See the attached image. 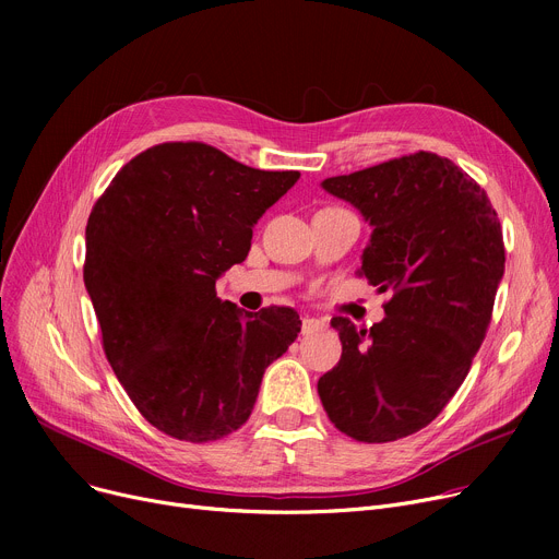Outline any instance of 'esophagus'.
<instances>
[{
  "mask_svg": "<svg viewBox=\"0 0 559 559\" xmlns=\"http://www.w3.org/2000/svg\"><path fill=\"white\" fill-rule=\"evenodd\" d=\"M324 329V321H319L314 317H304L301 319V335H310L314 331H321Z\"/></svg>",
  "mask_w": 559,
  "mask_h": 559,
  "instance_id": "34e87169",
  "label": "esophagus"
}]
</instances>
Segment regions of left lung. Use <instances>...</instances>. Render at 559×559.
I'll list each match as a JSON object with an SVG mask.
<instances>
[{
    "label": "left lung",
    "instance_id": "1",
    "mask_svg": "<svg viewBox=\"0 0 559 559\" xmlns=\"http://www.w3.org/2000/svg\"><path fill=\"white\" fill-rule=\"evenodd\" d=\"M321 188L369 222L360 274L392 299L369 331L331 319L342 358L317 392L348 437L394 442L426 428L464 383L506 272L501 222L472 176L428 152Z\"/></svg>",
    "mask_w": 559,
    "mask_h": 559
}]
</instances>
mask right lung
Masks as SVG:
<instances>
[{
	"label": "right lung",
	"mask_w": 559,
	"mask_h": 559,
	"mask_svg": "<svg viewBox=\"0 0 559 559\" xmlns=\"http://www.w3.org/2000/svg\"><path fill=\"white\" fill-rule=\"evenodd\" d=\"M299 176L165 142L127 163L95 203L83 283L117 380L165 435L201 444L238 430L264 369L297 340L295 310L242 312L217 299L215 283Z\"/></svg>",
	"instance_id": "obj_1"
}]
</instances>
